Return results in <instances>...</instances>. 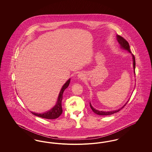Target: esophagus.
Here are the masks:
<instances>
[{"label": "esophagus", "mask_w": 152, "mask_h": 152, "mask_svg": "<svg viewBox=\"0 0 152 152\" xmlns=\"http://www.w3.org/2000/svg\"><path fill=\"white\" fill-rule=\"evenodd\" d=\"M78 76H78V77H79V78H81V77H82V76H81V75H78Z\"/></svg>", "instance_id": "34e87169"}]
</instances>
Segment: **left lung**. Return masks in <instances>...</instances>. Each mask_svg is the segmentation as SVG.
Returning <instances> with one entry per match:
<instances>
[{
  "mask_svg": "<svg viewBox=\"0 0 152 152\" xmlns=\"http://www.w3.org/2000/svg\"><path fill=\"white\" fill-rule=\"evenodd\" d=\"M117 41L118 42V43L120 44V46L121 48H123L124 49L127 50L128 52H129L130 53H131L130 50V46H129V43L122 36H119V35H117ZM132 56H133V68H134V73H135V67H136V60H135V57L134 56L133 54H132ZM128 103V102L125 104V105H124L123 106V107L121 109H119L118 110H113V111H110V112H102V111H99L98 110H96L95 109L93 108V107L91 105V104H90V107H91V108L92 109V110H93V112H94V113L98 115H101V116H107V115H112V114H114L116 112H118V111H120L121 109H123L125 105L126 104Z\"/></svg>",
  "mask_w": 152,
  "mask_h": 152,
  "instance_id": "8db88e82",
  "label": "left lung"
}]
</instances>
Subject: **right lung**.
Wrapping results in <instances>:
<instances>
[{
    "label": "right lung",
    "mask_w": 152,
    "mask_h": 152,
    "mask_svg": "<svg viewBox=\"0 0 152 152\" xmlns=\"http://www.w3.org/2000/svg\"><path fill=\"white\" fill-rule=\"evenodd\" d=\"M69 83H70V79L68 80L65 83V84L63 86L62 88L61 89L59 95H58V101H57L56 105L50 111H48L47 112H45L44 113H40V114L34 113V112H31V113L33 115H34L35 116L40 117L44 118H47V119L57 118L63 113V109H62V107H61V101H62V99H63V92L65 89L68 87Z\"/></svg>",
    "instance_id": "1"
}]
</instances>
